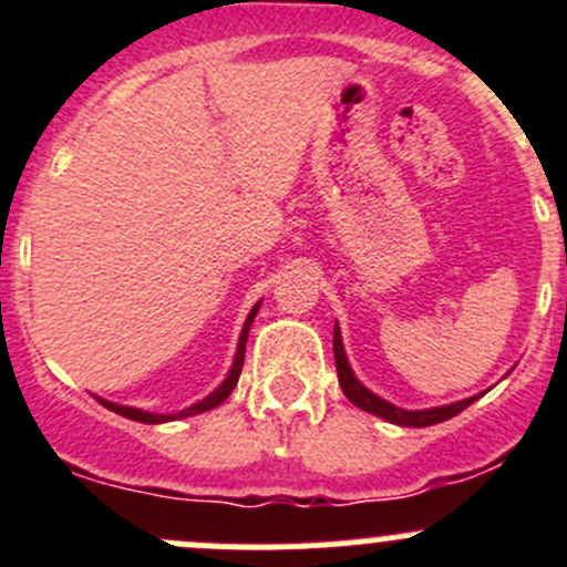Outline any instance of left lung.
<instances>
[{"label":"left lung","instance_id":"1","mask_svg":"<svg viewBox=\"0 0 567 567\" xmlns=\"http://www.w3.org/2000/svg\"><path fill=\"white\" fill-rule=\"evenodd\" d=\"M334 362H337V379H340V386L342 392H346V398L351 400L353 405H359L362 411H368V414L381 416V420L394 422V425H403V427L436 425V422H444L450 420V416L461 414L466 405H472L474 400H477V398H466V400H458V403L436 405V409H422V411H405V409H398V405L386 403L384 398H379V394L370 392L368 386L359 384L351 364H348L346 348H342V334L337 326H334Z\"/></svg>","mask_w":567,"mask_h":567}]
</instances>
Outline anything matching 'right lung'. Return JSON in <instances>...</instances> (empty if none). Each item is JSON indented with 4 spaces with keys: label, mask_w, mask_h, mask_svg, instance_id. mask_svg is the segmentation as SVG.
I'll use <instances>...</instances> for the list:
<instances>
[{
    "label": "right lung",
    "mask_w": 567,
    "mask_h": 567,
    "mask_svg": "<svg viewBox=\"0 0 567 567\" xmlns=\"http://www.w3.org/2000/svg\"><path fill=\"white\" fill-rule=\"evenodd\" d=\"M257 307H260V305H255V307H251V312H249V316H247V323H244V329H241V337H238V351H236V359H233V368H230V373H227V379L221 381V384L216 386V390L210 392L208 398H203V400H199V403L188 405V409L177 411V414H151V411L131 409V405H117V403H109V400H104V398H99V400H101V403L106 405L109 411H114V414H120V416H128V420H134V422H145V425H158V422L183 420V416H194V414H203V411H210V409H216V405H219V403H225V400L230 398V392L236 390V384H238V375H241V368H244V351H247V337H249V326H251V320H255V316H257Z\"/></svg>",
    "instance_id": "obj_1"
}]
</instances>
